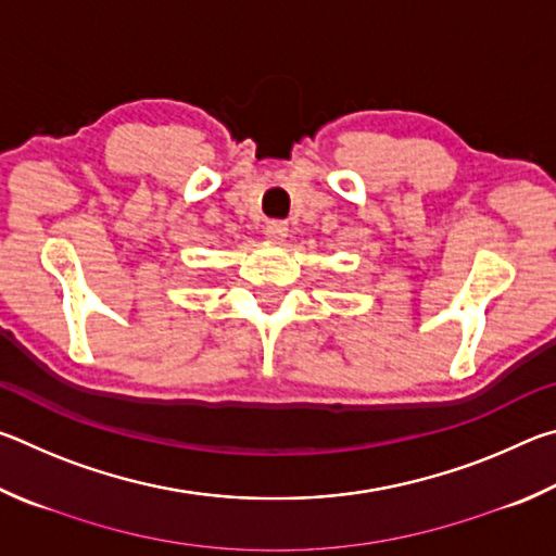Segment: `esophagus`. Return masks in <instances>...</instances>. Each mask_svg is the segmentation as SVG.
<instances>
[{"instance_id": "34e87169", "label": "esophagus", "mask_w": 556, "mask_h": 556, "mask_svg": "<svg viewBox=\"0 0 556 556\" xmlns=\"http://www.w3.org/2000/svg\"><path fill=\"white\" fill-rule=\"evenodd\" d=\"M265 235H267V240H269V242H285V238L289 235L287 223H281V220H269V223L265 225Z\"/></svg>"}]
</instances>
